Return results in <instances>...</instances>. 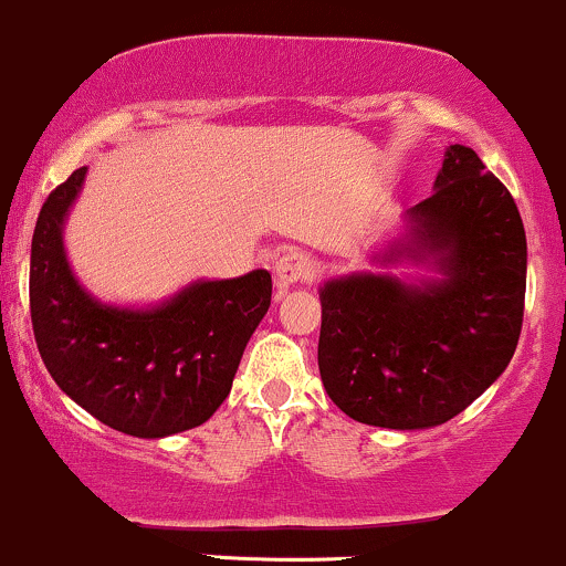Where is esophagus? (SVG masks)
I'll return each mask as SVG.
<instances>
[{
  "mask_svg": "<svg viewBox=\"0 0 566 566\" xmlns=\"http://www.w3.org/2000/svg\"><path fill=\"white\" fill-rule=\"evenodd\" d=\"M314 260L303 252H284L273 265V284L279 293H287L295 284L308 282L314 276Z\"/></svg>",
  "mask_w": 566,
  "mask_h": 566,
  "instance_id": "1",
  "label": "esophagus"
}]
</instances>
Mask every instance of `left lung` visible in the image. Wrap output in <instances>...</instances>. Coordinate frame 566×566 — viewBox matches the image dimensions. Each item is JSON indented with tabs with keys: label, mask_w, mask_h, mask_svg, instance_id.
<instances>
[{
	"label": "left lung",
	"mask_w": 566,
	"mask_h": 566,
	"mask_svg": "<svg viewBox=\"0 0 566 566\" xmlns=\"http://www.w3.org/2000/svg\"><path fill=\"white\" fill-rule=\"evenodd\" d=\"M434 276L346 273L319 287V376L354 421L427 430L502 376L524 322L526 233L505 185L473 147H446L434 192L374 254Z\"/></svg>",
	"instance_id": "obj_1"
}]
</instances>
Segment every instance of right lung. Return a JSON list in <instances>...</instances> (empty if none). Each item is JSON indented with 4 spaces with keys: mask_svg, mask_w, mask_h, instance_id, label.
Segmentation results:
<instances>
[{
    "mask_svg": "<svg viewBox=\"0 0 566 566\" xmlns=\"http://www.w3.org/2000/svg\"><path fill=\"white\" fill-rule=\"evenodd\" d=\"M88 166L36 217L29 301L48 374L98 421L134 438H169L222 406L241 354L271 306V273L198 279L155 306L104 303L74 276L64 247Z\"/></svg>",
    "mask_w": 566,
    "mask_h": 566,
    "instance_id": "obj_1",
    "label": "right lung"
}]
</instances>
